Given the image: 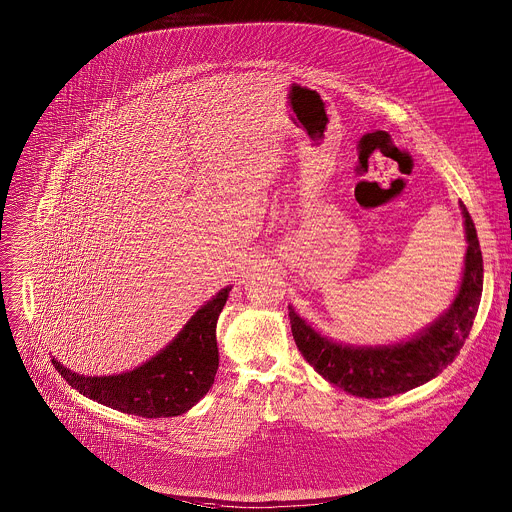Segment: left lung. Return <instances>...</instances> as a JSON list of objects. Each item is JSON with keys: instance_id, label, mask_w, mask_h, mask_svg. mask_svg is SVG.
I'll return each instance as SVG.
<instances>
[{"instance_id": "left-lung-1", "label": "left lung", "mask_w": 512, "mask_h": 512, "mask_svg": "<svg viewBox=\"0 0 512 512\" xmlns=\"http://www.w3.org/2000/svg\"><path fill=\"white\" fill-rule=\"evenodd\" d=\"M461 213L467 253L459 291L451 307L413 338L384 346L340 344L316 332L289 307L293 338L324 380L358 398H390L433 380L455 360L471 332L483 293V255L477 229L463 204Z\"/></svg>"}]
</instances>
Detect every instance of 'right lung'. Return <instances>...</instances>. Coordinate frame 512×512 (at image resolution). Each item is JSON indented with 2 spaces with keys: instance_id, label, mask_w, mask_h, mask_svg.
Segmentation results:
<instances>
[{
  "instance_id": "obj_1",
  "label": "right lung",
  "mask_w": 512,
  "mask_h": 512,
  "mask_svg": "<svg viewBox=\"0 0 512 512\" xmlns=\"http://www.w3.org/2000/svg\"><path fill=\"white\" fill-rule=\"evenodd\" d=\"M231 287L221 289L186 322L178 336L142 366L116 376H81L53 358V366L79 394L122 413L174 417L194 408L209 392L219 352L215 326Z\"/></svg>"
}]
</instances>
